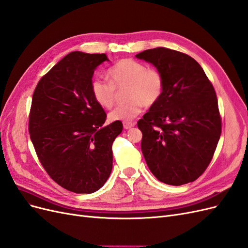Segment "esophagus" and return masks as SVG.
<instances>
[{"label":"esophagus","mask_w":248,"mask_h":248,"mask_svg":"<svg viewBox=\"0 0 248 248\" xmlns=\"http://www.w3.org/2000/svg\"><path fill=\"white\" fill-rule=\"evenodd\" d=\"M123 126H124L125 129H130L131 127L134 126V123H132V122H124Z\"/></svg>","instance_id":"1"}]
</instances>
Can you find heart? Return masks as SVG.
<instances>
[{"label": "heart", "instance_id": "obj_1", "mask_svg": "<svg viewBox=\"0 0 248 248\" xmlns=\"http://www.w3.org/2000/svg\"><path fill=\"white\" fill-rule=\"evenodd\" d=\"M109 82L94 78L91 82V94L95 102L103 108H110L115 102V90L127 87L125 98L109 112L111 121L129 122L140 114L142 107H152L163 93L164 79L159 70L148 68L133 59H122L108 70Z\"/></svg>", "mask_w": 248, "mask_h": 248}]
</instances>
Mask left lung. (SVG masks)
<instances>
[{
	"label": "left lung",
	"mask_w": 248,
	"mask_h": 248,
	"mask_svg": "<svg viewBox=\"0 0 248 248\" xmlns=\"http://www.w3.org/2000/svg\"><path fill=\"white\" fill-rule=\"evenodd\" d=\"M164 79L160 99L139 120L149 170L169 185L197 180L211 162L221 134L215 90L190 56L156 47L140 52Z\"/></svg>",
	"instance_id": "1"
}]
</instances>
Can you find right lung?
Wrapping results in <instances>:
<instances>
[{
    "label": "right lung",
    "instance_id": "add662e5",
    "mask_svg": "<svg viewBox=\"0 0 248 248\" xmlns=\"http://www.w3.org/2000/svg\"><path fill=\"white\" fill-rule=\"evenodd\" d=\"M106 54L72 51L41 78L29 116V132L49 177L63 188L92 193L112 169L111 146L121 121L104 126L107 114L93 99L94 70Z\"/></svg>",
    "mask_w": 248,
    "mask_h": 248
}]
</instances>
